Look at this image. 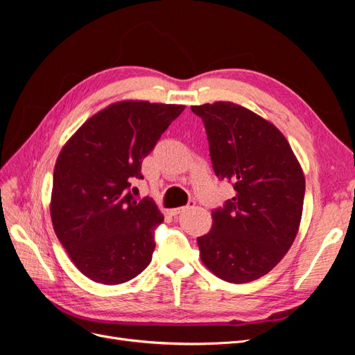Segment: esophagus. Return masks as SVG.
Returning <instances> with one entry per match:
<instances>
[{
    "label": "esophagus",
    "instance_id": "obj_1",
    "mask_svg": "<svg viewBox=\"0 0 355 355\" xmlns=\"http://www.w3.org/2000/svg\"><path fill=\"white\" fill-rule=\"evenodd\" d=\"M196 206V201H189L188 202V206H184V207H176V209H171L170 210V214H179V213H182V211H185V210H188V209H191V207H194Z\"/></svg>",
    "mask_w": 355,
    "mask_h": 355
}]
</instances>
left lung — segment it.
Here are the masks:
<instances>
[{
    "instance_id": "left-lung-1",
    "label": "left lung",
    "mask_w": 355,
    "mask_h": 355,
    "mask_svg": "<svg viewBox=\"0 0 355 355\" xmlns=\"http://www.w3.org/2000/svg\"><path fill=\"white\" fill-rule=\"evenodd\" d=\"M206 127L213 170L235 196L211 211L197 239L202 263L230 283L270 272L293 244L302 218L305 176L287 139L262 116L232 102L191 106Z\"/></svg>"
}]
</instances>
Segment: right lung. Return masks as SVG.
Returning a JSON list of instances; mask_svg holds the SVG:
<instances>
[{
    "label": "right lung",
    "mask_w": 355,
    "mask_h": 355,
    "mask_svg": "<svg viewBox=\"0 0 355 355\" xmlns=\"http://www.w3.org/2000/svg\"><path fill=\"white\" fill-rule=\"evenodd\" d=\"M184 105L123 101L89 118L62 148L53 173V228L71 261L90 280L121 284L153 259L164 220L153 198L136 200L153 151ZM136 189V188H133Z\"/></svg>",
    "instance_id": "add662e5"
}]
</instances>
